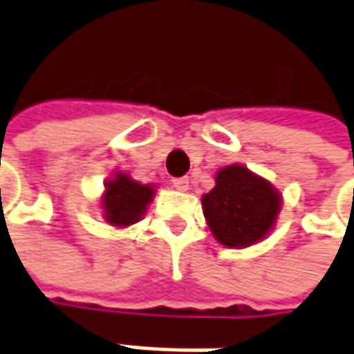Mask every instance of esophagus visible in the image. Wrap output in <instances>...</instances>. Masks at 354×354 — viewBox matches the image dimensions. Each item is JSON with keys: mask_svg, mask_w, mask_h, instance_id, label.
Segmentation results:
<instances>
[{"mask_svg": "<svg viewBox=\"0 0 354 354\" xmlns=\"http://www.w3.org/2000/svg\"><path fill=\"white\" fill-rule=\"evenodd\" d=\"M172 184H174V188H176L178 192H188L189 189L188 178H174V180H172Z\"/></svg>", "mask_w": 354, "mask_h": 354, "instance_id": "esophagus-1", "label": "esophagus"}]
</instances>
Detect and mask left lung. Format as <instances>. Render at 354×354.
Instances as JSON below:
<instances>
[{
	"label": "left lung",
	"mask_w": 354,
	"mask_h": 354,
	"mask_svg": "<svg viewBox=\"0 0 354 354\" xmlns=\"http://www.w3.org/2000/svg\"><path fill=\"white\" fill-rule=\"evenodd\" d=\"M282 205V192L245 165L219 168L215 186L201 196L209 231L229 249H245L264 241L274 231Z\"/></svg>",
	"instance_id": "8db88e82"
}]
</instances>
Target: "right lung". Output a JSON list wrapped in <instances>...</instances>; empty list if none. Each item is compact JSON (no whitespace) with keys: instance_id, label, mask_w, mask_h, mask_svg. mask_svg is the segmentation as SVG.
Returning a JSON list of instances; mask_svg holds the SVG:
<instances>
[{"instance_id":"obj_1","label":"right lung","mask_w":354,"mask_h":354,"mask_svg":"<svg viewBox=\"0 0 354 354\" xmlns=\"http://www.w3.org/2000/svg\"><path fill=\"white\" fill-rule=\"evenodd\" d=\"M156 194V184H142L131 174L115 170L104 182V194L100 196V209L104 219L115 229L139 223L145 217Z\"/></svg>"}]
</instances>
